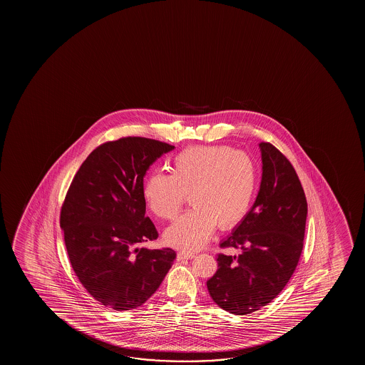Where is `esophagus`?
Wrapping results in <instances>:
<instances>
[{"label":"esophagus","mask_w":365,"mask_h":365,"mask_svg":"<svg viewBox=\"0 0 365 365\" xmlns=\"http://www.w3.org/2000/svg\"><path fill=\"white\" fill-rule=\"evenodd\" d=\"M195 257V253H190V252H180L178 253V259H192Z\"/></svg>","instance_id":"obj_1"}]
</instances>
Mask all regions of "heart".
Masks as SVG:
<instances>
[{"mask_svg": "<svg viewBox=\"0 0 365 365\" xmlns=\"http://www.w3.org/2000/svg\"><path fill=\"white\" fill-rule=\"evenodd\" d=\"M170 170L150 173L142 190L147 208L160 220H175L190 195L193 210L165 230L167 245L198 250L215 225L230 230L245 220L257 187L250 155L225 145L190 147L175 155Z\"/></svg>", "mask_w": 365, "mask_h": 365, "instance_id": "b5f03b06", "label": "heart"}]
</instances>
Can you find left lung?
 Listing matches in <instances>:
<instances>
[{"instance_id":"1","label":"left lung","mask_w":365,"mask_h":365,"mask_svg":"<svg viewBox=\"0 0 365 365\" xmlns=\"http://www.w3.org/2000/svg\"><path fill=\"white\" fill-rule=\"evenodd\" d=\"M262 180L245 220L220 247L238 255H217L218 269L207 280L212 299L232 314L259 310L283 290L299 262L308 205L289 160L270 143L259 145Z\"/></svg>"}]
</instances>
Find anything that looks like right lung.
<instances>
[{
  "mask_svg": "<svg viewBox=\"0 0 365 365\" xmlns=\"http://www.w3.org/2000/svg\"><path fill=\"white\" fill-rule=\"evenodd\" d=\"M173 148L143 137L103 143L86 158L66 195L60 225L71 265L87 292L112 309L145 303L175 262L170 248L140 247L158 237L145 217L143 177Z\"/></svg>",
  "mask_w": 365,
  "mask_h": 365,
  "instance_id": "1",
  "label": "right lung"
}]
</instances>
